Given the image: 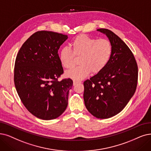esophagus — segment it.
Here are the masks:
<instances>
[{
	"instance_id": "esophagus-1",
	"label": "esophagus",
	"mask_w": 151,
	"mask_h": 151,
	"mask_svg": "<svg viewBox=\"0 0 151 151\" xmlns=\"http://www.w3.org/2000/svg\"><path fill=\"white\" fill-rule=\"evenodd\" d=\"M79 83H81V81H76V80H74V81H73V85H74V86H76V84Z\"/></svg>"
}]
</instances>
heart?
<instances>
[{
  "instance_id": "1",
  "label": "heart",
  "mask_w": 151,
  "mask_h": 151,
  "mask_svg": "<svg viewBox=\"0 0 151 151\" xmlns=\"http://www.w3.org/2000/svg\"><path fill=\"white\" fill-rule=\"evenodd\" d=\"M72 50L67 46L59 51V59L63 67L67 69L74 67L76 58H79L77 67L66 72L67 77L81 80L92 71L96 74L103 70L109 62L113 52L111 41L106 38L96 40L85 35L74 39L71 43Z\"/></svg>"
}]
</instances>
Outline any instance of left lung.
I'll use <instances>...</instances> for the list:
<instances>
[{"instance_id": "1", "label": "left lung", "mask_w": 151, "mask_h": 151, "mask_svg": "<svg viewBox=\"0 0 151 151\" xmlns=\"http://www.w3.org/2000/svg\"><path fill=\"white\" fill-rule=\"evenodd\" d=\"M97 31L106 34L113 52L105 68L83 82V100L88 111L100 119L109 118L122 111L137 87L138 68L129 47L111 30Z\"/></svg>"}]
</instances>
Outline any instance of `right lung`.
<instances>
[{
    "label": "right lung",
    "mask_w": 151,
    "mask_h": 151,
    "mask_svg": "<svg viewBox=\"0 0 151 151\" xmlns=\"http://www.w3.org/2000/svg\"><path fill=\"white\" fill-rule=\"evenodd\" d=\"M68 36L49 31L33 33L18 52L14 83L25 108L40 119L50 120L61 115L68 104L72 79L58 78L64 73L58 50Z\"/></svg>",
    "instance_id": "1"
}]
</instances>
